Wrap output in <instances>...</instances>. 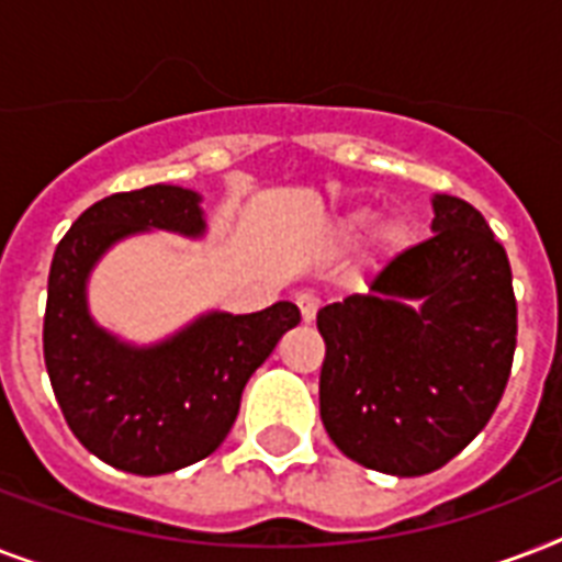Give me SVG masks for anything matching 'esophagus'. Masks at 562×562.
Listing matches in <instances>:
<instances>
[{
    "label": "esophagus",
    "instance_id": "esophagus-1",
    "mask_svg": "<svg viewBox=\"0 0 562 562\" xmlns=\"http://www.w3.org/2000/svg\"><path fill=\"white\" fill-rule=\"evenodd\" d=\"M294 303H297L300 308V317H303L306 324H312L317 315V308H321V300H317L312 291H300L297 297H294Z\"/></svg>",
    "mask_w": 562,
    "mask_h": 562
}]
</instances>
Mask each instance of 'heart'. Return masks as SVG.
I'll list each match as a JSON object with an SVG mask.
<instances>
[{"label": "heart", "mask_w": 562, "mask_h": 562, "mask_svg": "<svg viewBox=\"0 0 562 562\" xmlns=\"http://www.w3.org/2000/svg\"><path fill=\"white\" fill-rule=\"evenodd\" d=\"M370 221H373V212L368 206H356L341 218V236L356 238L359 233L370 227ZM408 241V224L396 215L391 218H382L373 227V245L375 250H384V254H393V250H400L402 245Z\"/></svg>", "instance_id": "1"}]
</instances>
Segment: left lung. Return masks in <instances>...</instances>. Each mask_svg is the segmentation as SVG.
<instances>
[{"instance_id":"obj_1","label":"left lung","mask_w":562,"mask_h":562,"mask_svg":"<svg viewBox=\"0 0 562 562\" xmlns=\"http://www.w3.org/2000/svg\"><path fill=\"white\" fill-rule=\"evenodd\" d=\"M431 210L435 236L391 259L364 294L317 312L326 435L400 479L440 470L475 440L516 350L505 247L472 203L435 194Z\"/></svg>"}]
</instances>
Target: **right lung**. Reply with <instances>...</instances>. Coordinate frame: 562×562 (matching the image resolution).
<instances>
[{"label":"right lung","instance_id":"1","mask_svg":"<svg viewBox=\"0 0 562 562\" xmlns=\"http://www.w3.org/2000/svg\"><path fill=\"white\" fill-rule=\"evenodd\" d=\"M201 201L169 183L110 194L78 215L48 271L43 356L57 405L95 458L134 475H166L215 452L247 379L300 324L289 300L254 315L206 312L145 347L95 324L87 285L101 256L148 229L203 238Z\"/></svg>","mask_w":562,"mask_h":562}]
</instances>
